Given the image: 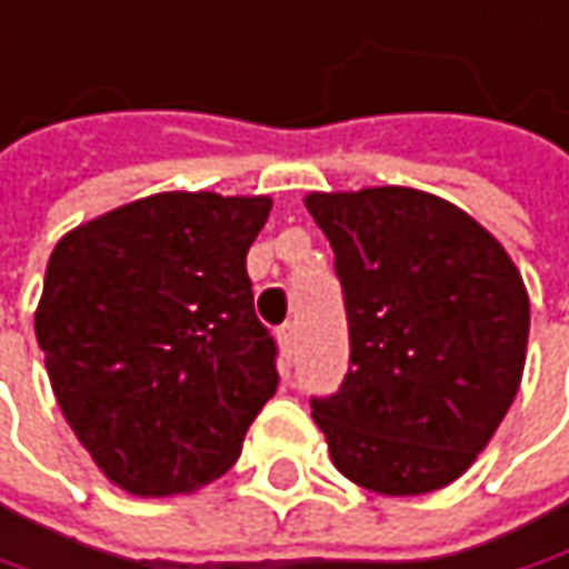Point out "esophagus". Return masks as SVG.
Segmentation results:
<instances>
[{
  "label": "esophagus",
  "instance_id": "34e87169",
  "mask_svg": "<svg viewBox=\"0 0 569 569\" xmlns=\"http://www.w3.org/2000/svg\"><path fill=\"white\" fill-rule=\"evenodd\" d=\"M277 341H280L283 358L289 361V358H292V351H296V326H292V322H286L283 329L277 332Z\"/></svg>",
  "mask_w": 569,
  "mask_h": 569
}]
</instances>
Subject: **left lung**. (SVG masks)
Segmentation results:
<instances>
[{
	"label": "left lung",
	"mask_w": 569,
	"mask_h": 569,
	"mask_svg": "<svg viewBox=\"0 0 569 569\" xmlns=\"http://www.w3.org/2000/svg\"><path fill=\"white\" fill-rule=\"evenodd\" d=\"M302 201L336 250L351 336L341 390L312 400L332 466L393 498L446 489L521 388L531 329L521 270L472 214L420 188Z\"/></svg>",
	"instance_id": "8db88e82"
}]
</instances>
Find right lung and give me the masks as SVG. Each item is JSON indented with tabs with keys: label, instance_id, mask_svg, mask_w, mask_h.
Segmentation results:
<instances>
[{
	"label": "right lung",
	"instance_id": "1",
	"mask_svg": "<svg viewBox=\"0 0 569 569\" xmlns=\"http://www.w3.org/2000/svg\"><path fill=\"white\" fill-rule=\"evenodd\" d=\"M270 211V194L159 191L54 243L34 338L68 427L117 489H204L277 393L247 277Z\"/></svg>",
	"mask_w": 569,
	"mask_h": 569
}]
</instances>
